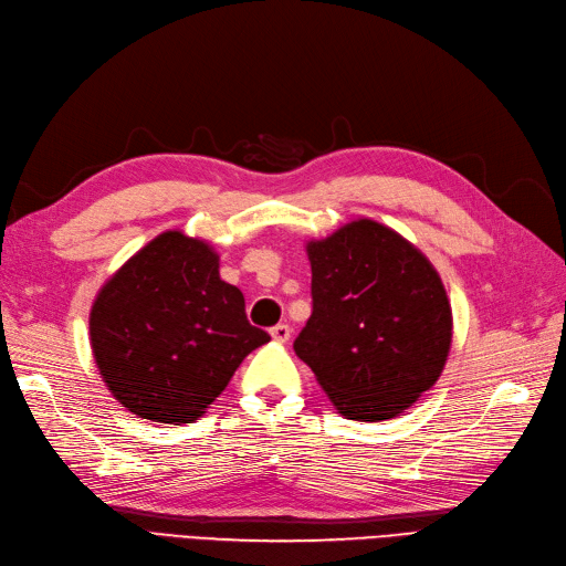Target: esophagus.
<instances>
[{"label": "esophagus", "mask_w": 566, "mask_h": 566, "mask_svg": "<svg viewBox=\"0 0 566 566\" xmlns=\"http://www.w3.org/2000/svg\"><path fill=\"white\" fill-rule=\"evenodd\" d=\"M270 336L275 338L277 343H286V340L291 338V326H289V324H277V326H272V329H270Z\"/></svg>", "instance_id": "esophagus-1"}]
</instances>
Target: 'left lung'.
<instances>
[{"mask_svg":"<svg viewBox=\"0 0 566 566\" xmlns=\"http://www.w3.org/2000/svg\"><path fill=\"white\" fill-rule=\"evenodd\" d=\"M313 315L294 350L334 409L361 423L405 413L442 376L453 315L426 253L374 218L307 240Z\"/></svg>","mask_w":566,"mask_h":566,"instance_id":"obj_1","label":"left lung"}]
</instances>
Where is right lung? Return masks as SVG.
<instances>
[{"label": "right lung", "mask_w": 566, "mask_h": 566, "mask_svg": "<svg viewBox=\"0 0 566 566\" xmlns=\"http://www.w3.org/2000/svg\"><path fill=\"white\" fill-rule=\"evenodd\" d=\"M218 268L209 242L164 230L98 289L91 353L105 388L138 418L197 421L242 359L270 340L249 324L242 291Z\"/></svg>", "instance_id": "obj_1"}]
</instances>
